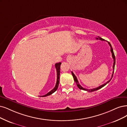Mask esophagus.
Here are the masks:
<instances>
[{
  "instance_id": "esophagus-1",
  "label": "esophagus",
  "mask_w": 127,
  "mask_h": 127,
  "mask_svg": "<svg viewBox=\"0 0 127 127\" xmlns=\"http://www.w3.org/2000/svg\"><path fill=\"white\" fill-rule=\"evenodd\" d=\"M72 56H68L66 58V61L67 62H68V63H70L72 61Z\"/></svg>"
}]
</instances>
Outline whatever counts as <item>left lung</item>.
I'll list each match as a JSON object with an SVG mask.
<instances>
[{"label": "left lung", "instance_id": "8db88e82", "mask_svg": "<svg viewBox=\"0 0 127 127\" xmlns=\"http://www.w3.org/2000/svg\"><path fill=\"white\" fill-rule=\"evenodd\" d=\"M96 39H97V40L99 39V40H101V41H105L104 39H102L101 37H100V36H98V38H97V37H96ZM108 43L109 45L110 46V51H111V53H112V58H113V59H114V64H113V66H112V67H113V72H112V75H111V78H110V79H109V80L106 83H105V84H102V85H100V86H98V87H96V88H93V89H90V90H88V89H86V88H83V87H82V86H81L80 84H79V82H78V80H77L76 76L73 73V72H72V75H73V78H74V80L75 82V83H76V85H77V87H78L79 89H80V90H84V91H87V92H94V91H95L99 90V89H100V88H101L102 87L105 86L108 83L111 81V79L112 78V76H113V74H114V69H115V63H116V59H115V54H114V53L113 49H112V46H111V44L109 43V42H108Z\"/></svg>", "mask_w": 127, "mask_h": 127}]
</instances>
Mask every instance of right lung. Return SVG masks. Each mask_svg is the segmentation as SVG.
<instances>
[{
  "label": "right lung",
  "mask_w": 127,
  "mask_h": 127,
  "mask_svg": "<svg viewBox=\"0 0 127 127\" xmlns=\"http://www.w3.org/2000/svg\"><path fill=\"white\" fill-rule=\"evenodd\" d=\"M61 63L59 62V63H56L55 65V68L56 69V72H57V81H56V83L55 86L54 87V88L52 90H51L50 92H49L48 93H47L46 94L43 95V96H41V97H46L49 96L50 95H51L52 94H53V93H54L58 88L59 86V81H60V66H61Z\"/></svg>",
  "instance_id": "add662e5"
}]
</instances>
